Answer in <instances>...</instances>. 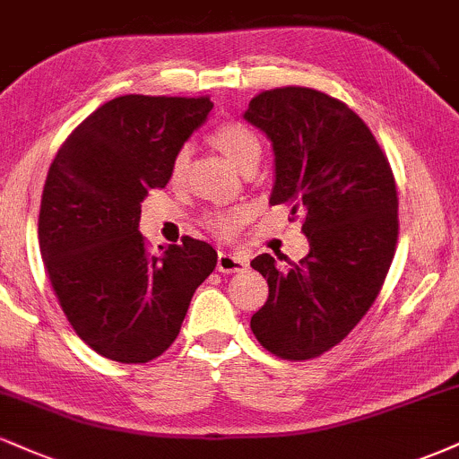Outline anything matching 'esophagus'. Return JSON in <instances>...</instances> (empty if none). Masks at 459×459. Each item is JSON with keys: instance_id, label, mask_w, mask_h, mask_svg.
<instances>
[{"instance_id": "esophagus-1", "label": "esophagus", "mask_w": 459, "mask_h": 459, "mask_svg": "<svg viewBox=\"0 0 459 459\" xmlns=\"http://www.w3.org/2000/svg\"><path fill=\"white\" fill-rule=\"evenodd\" d=\"M247 267V261L239 255H230V252H220L218 255V272L222 273H237L244 272Z\"/></svg>"}]
</instances>
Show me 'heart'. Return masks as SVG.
<instances>
[{"label":"heart","mask_w":459,"mask_h":459,"mask_svg":"<svg viewBox=\"0 0 459 459\" xmlns=\"http://www.w3.org/2000/svg\"><path fill=\"white\" fill-rule=\"evenodd\" d=\"M212 142L215 144V149L222 151L224 155L229 157L237 168H239V170L241 168H246L250 161H259L261 157L259 135L247 127V125H241V123L220 125V127L212 134ZM187 160H189V151L187 149L178 151L175 157V163H172V175L181 177L183 172H186ZM247 215H250L247 207H218V209H209V212L203 215V224L215 235L229 237L246 222Z\"/></svg>","instance_id":"1"}]
</instances>
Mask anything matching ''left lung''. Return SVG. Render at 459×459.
<instances>
[{
  "mask_svg": "<svg viewBox=\"0 0 459 459\" xmlns=\"http://www.w3.org/2000/svg\"><path fill=\"white\" fill-rule=\"evenodd\" d=\"M244 118L272 140L270 203L302 215L310 246L299 263L284 255L250 263L270 284L250 328L273 356L310 360L356 328L391 267L399 235L391 163L360 116L313 88L256 94Z\"/></svg>",
  "mask_w": 459,
  "mask_h": 459,
  "instance_id": "8db88e82",
  "label": "left lung"
}]
</instances>
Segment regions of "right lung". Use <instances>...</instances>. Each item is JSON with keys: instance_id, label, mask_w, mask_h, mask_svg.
Returning <instances> with one entry per match:
<instances>
[{"instance_id": "obj_1", "label": "right lung", "mask_w": 459, "mask_h": 459, "mask_svg": "<svg viewBox=\"0 0 459 459\" xmlns=\"http://www.w3.org/2000/svg\"><path fill=\"white\" fill-rule=\"evenodd\" d=\"M212 108L209 97H116L68 135L47 172L40 255L68 324L109 360L161 356L215 270L207 241L183 237L155 256L138 230L142 200L166 187Z\"/></svg>"}]
</instances>
